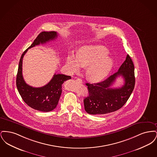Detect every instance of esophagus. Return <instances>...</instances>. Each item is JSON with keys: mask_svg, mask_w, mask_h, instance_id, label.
Returning <instances> with one entry per match:
<instances>
[{"mask_svg": "<svg viewBox=\"0 0 157 157\" xmlns=\"http://www.w3.org/2000/svg\"><path fill=\"white\" fill-rule=\"evenodd\" d=\"M78 82H81V83H82V81L81 79H79V78H77L76 79Z\"/></svg>", "mask_w": 157, "mask_h": 157, "instance_id": "34e87169", "label": "esophagus"}]
</instances>
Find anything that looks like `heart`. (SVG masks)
Here are the masks:
<instances>
[{
  "instance_id": "heart-1",
  "label": "heart",
  "mask_w": 157,
  "mask_h": 157,
  "mask_svg": "<svg viewBox=\"0 0 157 157\" xmlns=\"http://www.w3.org/2000/svg\"><path fill=\"white\" fill-rule=\"evenodd\" d=\"M108 49L103 46L88 45L81 48L76 57L69 55L66 60V67L71 74L78 72L81 67H86L85 74L92 82H98L109 73L113 60L107 56Z\"/></svg>"
}]
</instances>
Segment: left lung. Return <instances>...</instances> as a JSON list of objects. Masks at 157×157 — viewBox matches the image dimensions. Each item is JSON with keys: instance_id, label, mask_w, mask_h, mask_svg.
<instances>
[{"instance_id": "left-lung-1", "label": "left lung", "mask_w": 157, "mask_h": 157, "mask_svg": "<svg viewBox=\"0 0 157 157\" xmlns=\"http://www.w3.org/2000/svg\"><path fill=\"white\" fill-rule=\"evenodd\" d=\"M122 75L124 85L120 88L111 86L117 77ZM134 65L129 55L118 71L96 83H86L88 95L83 99L85 111L92 115H102L116 111L127 102L134 89Z\"/></svg>"}]
</instances>
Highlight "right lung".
<instances>
[{"label":"right lung","instance_id":"add662e5","mask_svg":"<svg viewBox=\"0 0 157 157\" xmlns=\"http://www.w3.org/2000/svg\"><path fill=\"white\" fill-rule=\"evenodd\" d=\"M57 36L56 32H41L33 44L23 53L19 60L16 76V86L18 92L26 104L39 111L49 112L56 107L62 94V84L65 81L71 79V77L63 74H55L50 82L45 86L40 88L32 87L28 85L23 78V58L28 49L54 40Z\"/></svg>","mask_w":157,"mask_h":157}]
</instances>
